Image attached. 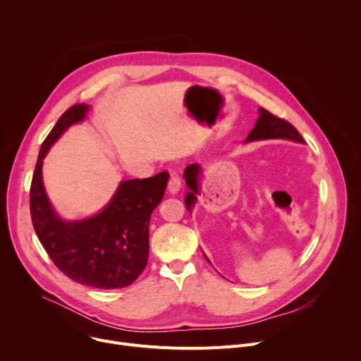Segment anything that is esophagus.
Listing matches in <instances>:
<instances>
[{"label": "esophagus", "mask_w": 361, "mask_h": 361, "mask_svg": "<svg viewBox=\"0 0 361 361\" xmlns=\"http://www.w3.org/2000/svg\"><path fill=\"white\" fill-rule=\"evenodd\" d=\"M180 190H181V180L178 178L177 174H171L169 181V191L171 194H177Z\"/></svg>", "instance_id": "1"}]
</instances>
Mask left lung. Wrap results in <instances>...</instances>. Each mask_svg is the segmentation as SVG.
Returning <instances> with one entry per match:
<instances>
[{"mask_svg": "<svg viewBox=\"0 0 361 361\" xmlns=\"http://www.w3.org/2000/svg\"><path fill=\"white\" fill-rule=\"evenodd\" d=\"M262 140H288L293 142L304 144L302 137L290 123L273 116L263 107L259 109V118H257L254 128L250 131V134L247 135L244 142L247 144V142L262 141ZM201 176H202V169L197 163L190 164L184 169V180H185L187 187L190 188V191L185 194L184 202H185V207L190 212V214L192 213L195 204H197V195L200 194ZM204 257L207 259V255L205 254H204Z\"/></svg>", "mask_w": 361, "mask_h": 361, "instance_id": "left-lung-1", "label": "left lung"}]
</instances>
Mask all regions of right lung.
Returning a JSON list of instances; mask_svg holds the SVG:
<instances>
[{
  "label": "right lung",
  "instance_id": "obj_1",
  "mask_svg": "<svg viewBox=\"0 0 361 361\" xmlns=\"http://www.w3.org/2000/svg\"><path fill=\"white\" fill-rule=\"evenodd\" d=\"M91 106L68 109L44 140L35 164L30 210L38 240L54 264L75 283L113 290L134 283L148 260V226L161 202L170 176L159 173L142 180H123L98 213L77 220L63 219L42 181L49 148L71 127L87 118Z\"/></svg>",
  "mask_w": 361,
  "mask_h": 361
}]
</instances>
